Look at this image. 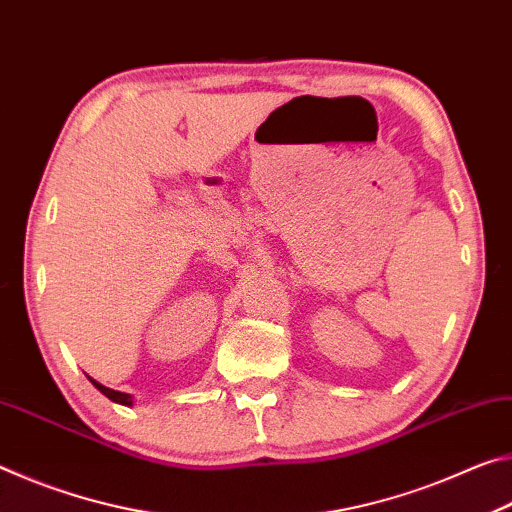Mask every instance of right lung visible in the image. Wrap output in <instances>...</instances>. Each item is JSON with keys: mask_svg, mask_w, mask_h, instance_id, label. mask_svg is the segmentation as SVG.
Masks as SVG:
<instances>
[{"mask_svg": "<svg viewBox=\"0 0 512 512\" xmlns=\"http://www.w3.org/2000/svg\"><path fill=\"white\" fill-rule=\"evenodd\" d=\"M90 381H92V384H94V388H97V391H101L103 395L108 397V400L117 402V404H124V406H133V395H128V393H121V391H112V388H108V386L99 384V381H97V379H92V377H90Z\"/></svg>", "mask_w": 512, "mask_h": 512, "instance_id": "right-lung-1", "label": "right lung"}]
</instances>
